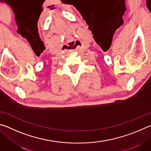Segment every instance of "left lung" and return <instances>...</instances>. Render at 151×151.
Returning a JSON list of instances; mask_svg holds the SVG:
<instances>
[{"label": "left lung", "mask_w": 151, "mask_h": 151, "mask_svg": "<svg viewBox=\"0 0 151 151\" xmlns=\"http://www.w3.org/2000/svg\"><path fill=\"white\" fill-rule=\"evenodd\" d=\"M150 1H151V0H150Z\"/></svg>", "instance_id": "obj_1"}]
</instances>
